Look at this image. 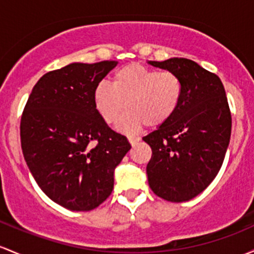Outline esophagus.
<instances>
[{
  "label": "esophagus",
  "instance_id": "1",
  "mask_svg": "<svg viewBox=\"0 0 254 254\" xmlns=\"http://www.w3.org/2000/svg\"><path fill=\"white\" fill-rule=\"evenodd\" d=\"M127 140H129L130 144H131V146H135V144L138 143V141H140L141 138L140 137H129V138H127Z\"/></svg>",
  "mask_w": 254,
  "mask_h": 254
}]
</instances>
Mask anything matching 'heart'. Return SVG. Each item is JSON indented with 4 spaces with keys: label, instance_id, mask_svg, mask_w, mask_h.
Returning <instances> with one entry per match:
<instances>
[{
    "label": "heart",
    "instance_id": "obj_1",
    "mask_svg": "<svg viewBox=\"0 0 254 254\" xmlns=\"http://www.w3.org/2000/svg\"><path fill=\"white\" fill-rule=\"evenodd\" d=\"M182 96V80L176 73L130 64L113 74L112 85L105 82L96 85L94 105L107 124H114L127 107L117 129L132 135L146 124L160 127L169 122Z\"/></svg>",
    "mask_w": 254,
    "mask_h": 254
}]
</instances>
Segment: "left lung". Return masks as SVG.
Returning <instances> with one entry per match:
<instances>
[{"label":"left lung","instance_id":"8db88e82","mask_svg":"<svg viewBox=\"0 0 254 254\" xmlns=\"http://www.w3.org/2000/svg\"><path fill=\"white\" fill-rule=\"evenodd\" d=\"M148 64L174 72L183 84L175 116L143 137L152 148L149 187L164 200L188 201L214 180L229 146L231 114L224 86L218 76L189 59Z\"/></svg>","mask_w":254,"mask_h":254}]
</instances>
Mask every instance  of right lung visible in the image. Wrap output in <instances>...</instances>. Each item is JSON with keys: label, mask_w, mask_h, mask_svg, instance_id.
I'll return each instance as SVG.
<instances>
[{"label": "right lung", "mask_w": 254, "mask_h": 254, "mask_svg": "<svg viewBox=\"0 0 254 254\" xmlns=\"http://www.w3.org/2000/svg\"><path fill=\"white\" fill-rule=\"evenodd\" d=\"M117 64L72 63L50 71L24 108L25 161L43 193L71 211L94 210L110 196L114 170L131 148L94 105L96 85Z\"/></svg>", "instance_id": "obj_1"}]
</instances>
